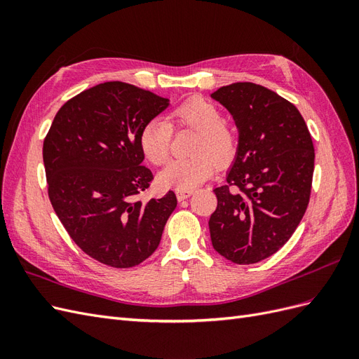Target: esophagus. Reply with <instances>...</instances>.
<instances>
[{
  "mask_svg": "<svg viewBox=\"0 0 359 359\" xmlns=\"http://www.w3.org/2000/svg\"><path fill=\"white\" fill-rule=\"evenodd\" d=\"M193 193H194V191H193L191 189H186V190H177V198H178V201H184V199L190 198Z\"/></svg>",
  "mask_w": 359,
  "mask_h": 359,
  "instance_id": "1",
  "label": "esophagus"
}]
</instances>
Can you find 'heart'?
Masks as SVG:
<instances>
[{"label":"heart","mask_w":359,"mask_h":359,"mask_svg":"<svg viewBox=\"0 0 359 359\" xmlns=\"http://www.w3.org/2000/svg\"><path fill=\"white\" fill-rule=\"evenodd\" d=\"M222 119V112L214 103L193 97L172 111L170 123L153 119L144 126L139 137L140 148L144 156L157 166L165 165L170 154V124L190 127L198 132L191 148L194 156L169 163L158 173L161 186L178 190L194 189L211 178L219 163L226 165L233 157L236 136L232 127Z\"/></svg>","instance_id":"1"}]
</instances>
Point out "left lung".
Listing matches in <instances>:
<instances>
[{"label": "left lung", "instance_id": "1", "mask_svg": "<svg viewBox=\"0 0 359 359\" xmlns=\"http://www.w3.org/2000/svg\"><path fill=\"white\" fill-rule=\"evenodd\" d=\"M211 99L226 107L238 130L226 184L214 189L211 243L233 264H256L287 243L307 210L313 140L297 107L262 85L236 82Z\"/></svg>", "mask_w": 359, "mask_h": 359}]
</instances>
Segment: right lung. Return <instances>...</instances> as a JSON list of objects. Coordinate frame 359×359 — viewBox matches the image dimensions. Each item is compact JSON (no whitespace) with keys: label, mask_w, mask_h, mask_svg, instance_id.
<instances>
[{"label":"right lung","mask_w":359,"mask_h":359,"mask_svg":"<svg viewBox=\"0 0 359 359\" xmlns=\"http://www.w3.org/2000/svg\"><path fill=\"white\" fill-rule=\"evenodd\" d=\"M168 106L130 83H99L61 107L43 142L53 210L82 252L104 265L144 262L177 208L173 191L136 199L153 180L142 166L140 132Z\"/></svg>","instance_id":"obj_1"}]
</instances>
